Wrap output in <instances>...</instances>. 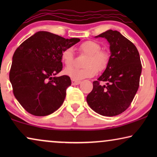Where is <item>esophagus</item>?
Listing matches in <instances>:
<instances>
[{"label": "esophagus", "mask_w": 157, "mask_h": 157, "mask_svg": "<svg viewBox=\"0 0 157 157\" xmlns=\"http://www.w3.org/2000/svg\"><path fill=\"white\" fill-rule=\"evenodd\" d=\"M71 83H72V85H78V84H80V83H81V81H80L74 80V79H72Z\"/></svg>", "instance_id": "esophagus-1"}]
</instances>
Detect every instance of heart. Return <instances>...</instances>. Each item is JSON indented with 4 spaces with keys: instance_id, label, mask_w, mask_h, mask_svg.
<instances>
[{
    "instance_id": "heart-1",
    "label": "heart",
    "mask_w": 157,
    "mask_h": 157,
    "mask_svg": "<svg viewBox=\"0 0 157 157\" xmlns=\"http://www.w3.org/2000/svg\"><path fill=\"white\" fill-rule=\"evenodd\" d=\"M81 53L88 55L86 59L85 68L69 67L74 63V54L71 48H65L62 51L61 59L66 66L65 74L74 80H81L96 76L99 71L105 70L109 62V55L106 51L101 50V46L94 40H86L78 46Z\"/></svg>"
}]
</instances>
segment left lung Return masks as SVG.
Instances as JSON below:
<instances>
[{"label":"left lung","instance_id":"obj_1","mask_svg":"<svg viewBox=\"0 0 157 157\" xmlns=\"http://www.w3.org/2000/svg\"><path fill=\"white\" fill-rule=\"evenodd\" d=\"M96 37L106 38L111 53L105 71L93 82L86 101L96 113L114 117L129 107L138 91L142 68L140 56L134 44L119 31L109 30ZM101 81L107 85H101Z\"/></svg>","mask_w":157,"mask_h":157}]
</instances>
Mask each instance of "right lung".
<instances>
[{"label": "right lung", "mask_w": 157, "mask_h": 157, "mask_svg": "<svg viewBox=\"0 0 157 157\" xmlns=\"http://www.w3.org/2000/svg\"><path fill=\"white\" fill-rule=\"evenodd\" d=\"M79 41V38L66 39L39 31L17 48L13 56L9 78L15 97L29 113L44 117L63 104L71 81L66 75L53 76L63 68L62 51Z\"/></svg>", "instance_id": "add662e5"}]
</instances>
